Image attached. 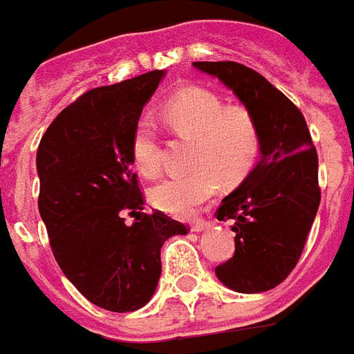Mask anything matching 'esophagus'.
<instances>
[{
	"label": "esophagus",
	"mask_w": 354,
	"mask_h": 354,
	"mask_svg": "<svg viewBox=\"0 0 354 354\" xmlns=\"http://www.w3.org/2000/svg\"><path fill=\"white\" fill-rule=\"evenodd\" d=\"M211 228V223L209 221H200V223H194L190 226V230L192 232H205Z\"/></svg>",
	"instance_id": "34e87169"
}]
</instances>
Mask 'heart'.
Segmentation results:
<instances>
[{
    "instance_id": "1",
    "label": "heart",
    "mask_w": 354,
    "mask_h": 354,
    "mask_svg": "<svg viewBox=\"0 0 354 354\" xmlns=\"http://www.w3.org/2000/svg\"><path fill=\"white\" fill-rule=\"evenodd\" d=\"M162 117L175 136L192 143L188 166L194 171L171 175L151 190V200L175 216L196 215L224 187L247 179L260 156L257 118L241 105L224 102L205 88H185L162 107ZM131 160L139 174H160V138L151 120H139L131 133Z\"/></svg>"
}]
</instances>
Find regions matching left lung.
I'll return each mask as SVG.
<instances>
[{"mask_svg":"<svg viewBox=\"0 0 354 354\" xmlns=\"http://www.w3.org/2000/svg\"><path fill=\"white\" fill-rule=\"evenodd\" d=\"M232 88L260 128V160L216 209L236 251L215 273L236 292L272 290L290 275L321 203L319 158L301 111L259 71L237 62H194Z\"/></svg>","mask_w":354,"mask_h":354,"instance_id":"left-lung-1","label":"left lung"}]
</instances>
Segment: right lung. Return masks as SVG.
<instances>
[{
    "mask_svg": "<svg viewBox=\"0 0 354 354\" xmlns=\"http://www.w3.org/2000/svg\"><path fill=\"white\" fill-rule=\"evenodd\" d=\"M164 71L84 92L46 128L37 149L39 213L64 275L97 308H143L158 285L160 249L188 228L143 213L131 133ZM136 216L126 225L123 213Z\"/></svg>",
    "mask_w": 354,
    "mask_h": 354,
    "instance_id": "1",
    "label": "right lung"
}]
</instances>
